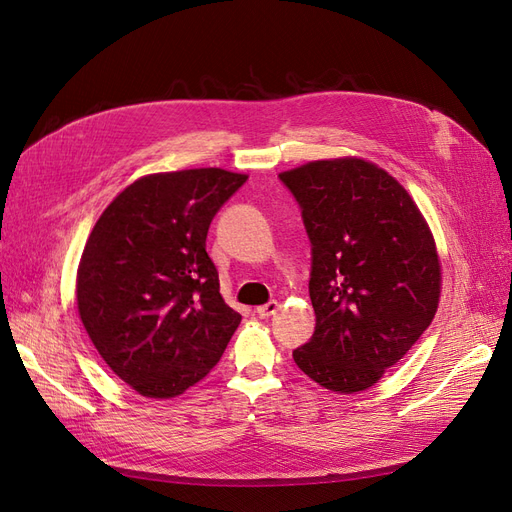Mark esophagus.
Instances as JSON below:
<instances>
[{"label":"esophagus","instance_id":"obj_1","mask_svg":"<svg viewBox=\"0 0 512 512\" xmlns=\"http://www.w3.org/2000/svg\"><path fill=\"white\" fill-rule=\"evenodd\" d=\"M277 311H279V302H277V300H271V302H267V304L256 306V315H258L260 319H269V317L275 315Z\"/></svg>","mask_w":512,"mask_h":512}]
</instances>
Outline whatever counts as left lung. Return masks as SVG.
I'll use <instances>...</instances> for the list:
<instances>
[{
  "instance_id": "8db88e82",
  "label": "left lung",
  "mask_w": 512,
  "mask_h": 512,
  "mask_svg": "<svg viewBox=\"0 0 512 512\" xmlns=\"http://www.w3.org/2000/svg\"><path fill=\"white\" fill-rule=\"evenodd\" d=\"M313 243L315 334L300 370L334 393L372 388L431 325L441 260L412 195L363 157L317 159L281 172Z\"/></svg>"
}]
</instances>
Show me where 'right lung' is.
Here are the masks:
<instances>
[{"label": "right lung", "mask_w": 512, "mask_h": 512, "mask_svg": "<svg viewBox=\"0 0 512 512\" xmlns=\"http://www.w3.org/2000/svg\"><path fill=\"white\" fill-rule=\"evenodd\" d=\"M248 174L222 168L134 180L96 220L75 296L98 355L134 391L172 399L210 374L241 315L206 252L210 222Z\"/></svg>", "instance_id": "add662e5"}]
</instances>
